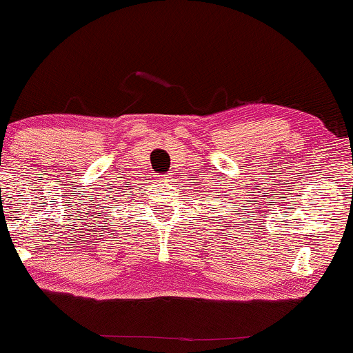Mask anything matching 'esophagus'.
<instances>
[{"label":"esophagus","mask_w":353,"mask_h":353,"mask_svg":"<svg viewBox=\"0 0 353 353\" xmlns=\"http://www.w3.org/2000/svg\"><path fill=\"white\" fill-rule=\"evenodd\" d=\"M159 181L168 183V181H170V176H168V175H161V178H159Z\"/></svg>","instance_id":"1"}]
</instances>
